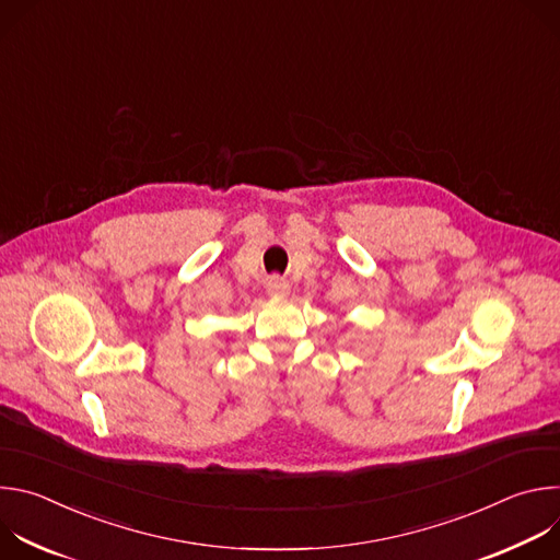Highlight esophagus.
<instances>
[{"mask_svg": "<svg viewBox=\"0 0 560 560\" xmlns=\"http://www.w3.org/2000/svg\"><path fill=\"white\" fill-rule=\"evenodd\" d=\"M266 292L270 294V296H288V292H290V283L285 281V279H281V277H268L266 279Z\"/></svg>", "mask_w": 560, "mask_h": 560, "instance_id": "34e87169", "label": "esophagus"}]
</instances>
